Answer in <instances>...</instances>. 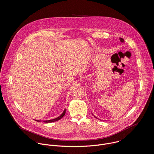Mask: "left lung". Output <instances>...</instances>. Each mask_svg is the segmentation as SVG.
Listing matches in <instances>:
<instances>
[{
	"label": "left lung",
	"mask_w": 154,
	"mask_h": 154,
	"mask_svg": "<svg viewBox=\"0 0 154 154\" xmlns=\"http://www.w3.org/2000/svg\"><path fill=\"white\" fill-rule=\"evenodd\" d=\"M120 41L122 42H124V40H123V38H120Z\"/></svg>",
	"instance_id": "obj_1"
}]
</instances>
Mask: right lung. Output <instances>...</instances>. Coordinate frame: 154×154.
<instances>
[{
	"mask_svg": "<svg viewBox=\"0 0 154 154\" xmlns=\"http://www.w3.org/2000/svg\"><path fill=\"white\" fill-rule=\"evenodd\" d=\"M65 112H66V110L65 109V110H64V111L63 112V113H62V114L59 117H57L56 119H53V120H46V121H43V122H45V123H51V122H54L58 121V120H59L60 119H62V118L65 116ZM35 121L40 122V121H39V120H35Z\"/></svg>",
	"mask_w": 154,
	"mask_h": 154,
	"instance_id": "add662e5",
	"label": "right lung"
}]
</instances>
